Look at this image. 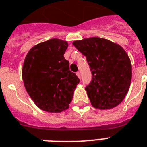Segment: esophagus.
Instances as JSON below:
<instances>
[{
  "mask_svg": "<svg viewBox=\"0 0 147 147\" xmlns=\"http://www.w3.org/2000/svg\"><path fill=\"white\" fill-rule=\"evenodd\" d=\"M76 75H77V76L79 78H81V74H80V72H76Z\"/></svg>",
  "mask_w": 147,
  "mask_h": 147,
  "instance_id": "esophagus-1",
  "label": "esophagus"
}]
</instances>
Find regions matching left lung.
<instances>
[{
	"label": "left lung",
	"mask_w": 147,
	"mask_h": 147,
	"mask_svg": "<svg viewBox=\"0 0 147 147\" xmlns=\"http://www.w3.org/2000/svg\"><path fill=\"white\" fill-rule=\"evenodd\" d=\"M86 56L92 80L85 89L92 105L100 109L118 106L128 92L132 79V65L120 45L107 39L93 37L73 42Z\"/></svg>",
	"instance_id": "obj_1"
}]
</instances>
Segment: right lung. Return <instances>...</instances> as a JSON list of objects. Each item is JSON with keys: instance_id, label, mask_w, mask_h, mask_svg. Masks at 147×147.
<instances>
[{"instance_id": "right-lung-1", "label": "right lung", "mask_w": 147, "mask_h": 147, "mask_svg": "<svg viewBox=\"0 0 147 147\" xmlns=\"http://www.w3.org/2000/svg\"><path fill=\"white\" fill-rule=\"evenodd\" d=\"M67 47L66 41L53 38L33 47L24 60V86L42 110L61 112L68 109L80 82L63 56Z\"/></svg>"}]
</instances>
